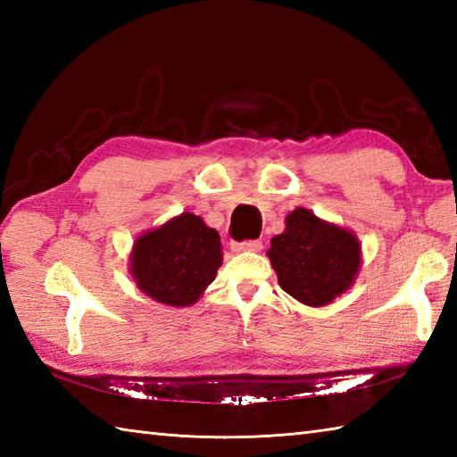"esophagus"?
Here are the masks:
<instances>
[{"label":"esophagus","instance_id":"esophagus-1","mask_svg":"<svg viewBox=\"0 0 457 457\" xmlns=\"http://www.w3.org/2000/svg\"><path fill=\"white\" fill-rule=\"evenodd\" d=\"M263 247L261 239H245V241H234L231 244V251H259Z\"/></svg>","mask_w":457,"mask_h":457}]
</instances>
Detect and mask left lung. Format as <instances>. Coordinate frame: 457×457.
Segmentation results:
<instances>
[{
	"instance_id": "8db88e82",
	"label": "left lung",
	"mask_w": 457,
	"mask_h": 457,
	"mask_svg": "<svg viewBox=\"0 0 457 457\" xmlns=\"http://www.w3.org/2000/svg\"><path fill=\"white\" fill-rule=\"evenodd\" d=\"M359 249L352 231L296 208L283 234L270 239L267 255L285 293L308 306H326L352 287L361 265Z\"/></svg>"
}]
</instances>
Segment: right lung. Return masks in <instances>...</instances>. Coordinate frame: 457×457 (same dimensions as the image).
Wrapping results in <instances>:
<instances>
[{
	"mask_svg": "<svg viewBox=\"0 0 457 457\" xmlns=\"http://www.w3.org/2000/svg\"><path fill=\"white\" fill-rule=\"evenodd\" d=\"M221 265V241L194 213H180L135 241L131 275L145 295L169 306L202 296Z\"/></svg>",
	"mask_w": 457,
	"mask_h": 457,
	"instance_id": "right-lung-1",
	"label": "right lung"
}]
</instances>
